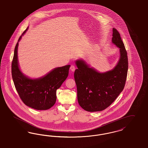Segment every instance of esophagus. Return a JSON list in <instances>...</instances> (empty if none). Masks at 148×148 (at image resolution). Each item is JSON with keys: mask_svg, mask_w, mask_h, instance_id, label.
I'll return each mask as SVG.
<instances>
[{"mask_svg": "<svg viewBox=\"0 0 148 148\" xmlns=\"http://www.w3.org/2000/svg\"><path fill=\"white\" fill-rule=\"evenodd\" d=\"M75 70H76L75 66H73V65H71V67H70V70H71L72 72H74V71H75Z\"/></svg>", "mask_w": 148, "mask_h": 148, "instance_id": "obj_1", "label": "esophagus"}]
</instances>
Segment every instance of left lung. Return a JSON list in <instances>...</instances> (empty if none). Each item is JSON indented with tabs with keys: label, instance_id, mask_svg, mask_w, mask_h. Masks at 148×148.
I'll use <instances>...</instances> for the list:
<instances>
[{
	"label": "left lung",
	"instance_id": "left-lung-1",
	"mask_svg": "<svg viewBox=\"0 0 148 148\" xmlns=\"http://www.w3.org/2000/svg\"><path fill=\"white\" fill-rule=\"evenodd\" d=\"M112 42L119 49L120 58L116 66L109 71L100 72L90 67L84 59L75 63L77 69L74 78L79 106L88 112L106 109L124 89L128 69L127 52L119 32L113 28Z\"/></svg>",
	"mask_w": 148,
	"mask_h": 148
}]
</instances>
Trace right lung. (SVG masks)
<instances>
[{
  "label": "right lung",
  "instance_id": "obj_1",
  "mask_svg": "<svg viewBox=\"0 0 148 148\" xmlns=\"http://www.w3.org/2000/svg\"><path fill=\"white\" fill-rule=\"evenodd\" d=\"M28 27L20 36L14 50L12 73L13 82L20 98L27 106L36 110H47L56 101V90L69 75L70 65L56 67L42 77L31 78L20 69L18 57L19 42Z\"/></svg>",
  "mask_w": 148,
  "mask_h": 148
}]
</instances>
